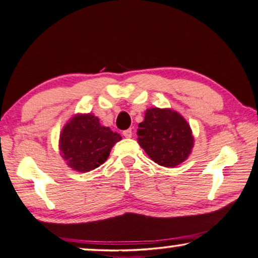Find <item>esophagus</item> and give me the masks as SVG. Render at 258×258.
Returning <instances> with one entry per match:
<instances>
[{
  "label": "esophagus",
  "instance_id": "1",
  "mask_svg": "<svg viewBox=\"0 0 258 258\" xmlns=\"http://www.w3.org/2000/svg\"><path fill=\"white\" fill-rule=\"evenodd\" d=\"M123 136L124 137H126V138H130L133 136V132H132V129H126V130H124V132H123Z\"/></svg>",
  "mask_w": 258,
  "mask_h": 258
}]
</instances>
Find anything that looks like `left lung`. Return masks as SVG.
<instances>
[{
  "label": "left lung",
  "instance_id": "left-lung-1",
  "mask_svg": "<svg viewBox=\"0 0 258 258\" xmlns=\"http://www.w3.org/2000/svg\"><path fill=\"white\" fill-rule=\"evenodd\" d=\"M137 142L160 166L175 167L185 162L194 147L188 122L171 108H149L138 124Z\"/></svg>",
  "mask_w": 258,
  "mask_h": 258
}]
</instances>
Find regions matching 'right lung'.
<instances>
[{
	"mask_svg": "<svg viewBox=\"0 0 258 258\" xmlns=\"http://www.w3.org/2000/svg\"><path fill=\"white\" fill-rule=\"evenodd\" d=\"M92 113L73 115L59 136V151L67 166L77 172H89L106 162L111 148L121 141Z\"/></svg>",
	"mask_w": 258,
	"mask_h": 258,
	"instance_id": "right-lung-1",
	"label": "right lung"
}]
</instances>
